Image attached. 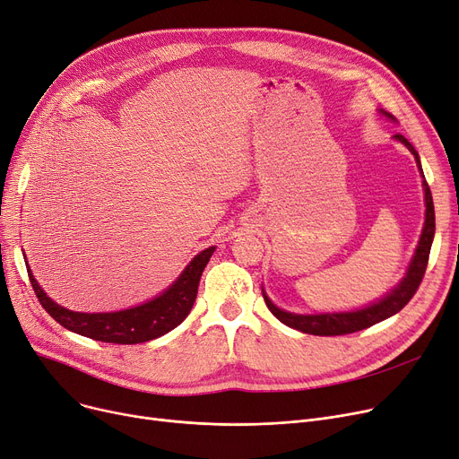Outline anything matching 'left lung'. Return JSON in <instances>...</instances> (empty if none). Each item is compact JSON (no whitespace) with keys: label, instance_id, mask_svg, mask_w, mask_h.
Here are the masks:
<instances>
[{"label":"left lung","instance_id":"8db88e82","mask_svg":"<svg viewBox=\"0 0 459 459\" xmlns=\"http://www.w3.org/2000/svg\"><path fill=\"white\" fill-rule=\"evenodd\" d=\"M383 114L390 119H394L388 112H383ZM396 138L407 145V149L412 152L414 159H417L419 168H420L419 152L414 151V147L402 134H396ZM420 171H422V168H420ZM424 194H426V222H424V230L420 235V243L417 247V252H414V257L411 261L405 278L402 280V283L394 291L388 293L383 300L372 304V307H368L364 310L345 312V314L343 312L342 314H319V316L317 314L316 316H299V314L283 312V310L276 308L274 304L269 300V297L264 293L265 304H267V308L273 312V316L276 319H280L283 325H288V326H291V329H297L300 333L314 334V336H342V334H351V333L368 329V326H372L390 316L398 314L412 299V295L417 293V290L420 286L426 267H428L429 250H431L433 235H435V211H433L431 190H429L426 179H424Z\"/></svg>","mask_w":459,"mask_h":459}]
</instances>
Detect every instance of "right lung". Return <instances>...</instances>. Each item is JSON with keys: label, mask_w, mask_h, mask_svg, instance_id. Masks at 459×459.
Wrapping results in <instances>:
<instances>
[{"label": "right lung", "mask_w": 459, "mask_h": 459, "mask_svg": "<svg viewBox=\"0 0 459 459\" xmlns=\"http://www.w3.org/2000/svg\"><path fill=\"white\" fill-rule=\"evenodd\" d=\"M212 252L214 247H209L207 250L195 255L190 261V265H186L183 274L178 278V281L157 299L140 304L136 308L110 314H82L63 308L40 290L30 267L28 274L40 307L59 325H63L65 329L87 338H93L97 342L128 345L155 340L173 331L178 325L185 321V317L190 314L194 307L202 273L209 264Z\"/></svg>", "instance_id": "add662e5"}]
</instances>
